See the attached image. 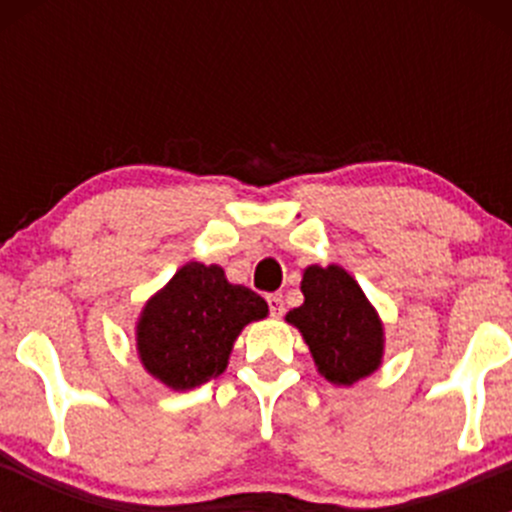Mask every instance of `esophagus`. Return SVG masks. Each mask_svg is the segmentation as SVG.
Returning a JSON list of instances; mask_svg holds the SVG:
<instances>
[{"instance_id":"1","label":"esophagus","mask_w":512,"mask_h":512,"mask_svg":"<svg viewBox=\"0 0 512 512\" xmlns=\"http://www.w3.org/2000/svg\"><path fill=\"white\" fill-rule=\"evenodd\" d=\"M267 304H270L272 317H282L285 314V297L282 294H267Z\"/></svg>"}]
</instances>
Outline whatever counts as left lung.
I'll use <instances>...</instances> for the list:
<instances>
[{
  "instance_id": "obj_1",
  "label": "left lung",
  "mask_w": 512,
  "mask_h": 512,
  "mask_svg": "<svg viewBox=\"0 0 512 512\" xmlns=\"http://www.w3.org/2000/svg\"><path fill=\"white\" fill-rule=\"evenodd\" d=\"M302 294L304 304L287 314V322L302 332L324 379L352 386L379 369L384 327L347 270L339 265L307 267Z\"/></svg>"
}]
</instances>
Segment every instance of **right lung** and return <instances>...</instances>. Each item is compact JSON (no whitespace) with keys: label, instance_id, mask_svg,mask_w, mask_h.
<instances>
[{"label":"right lung","instance_id":"add662e5","mask_svg":"<svg viewBox=\"0 0 512 512\" xmlns=\"http://www.w3.org/2000/svg\"><path fill=\"white\" fill-rule=\"evenodd\" d=\"M267 312L265 299L230 285L223 267L188 262L143 307L136 327L141 364L170 389H195L223 374L242 327Z\"/></svg>","mask_w":512,"mask_h":512}]
</instances>
